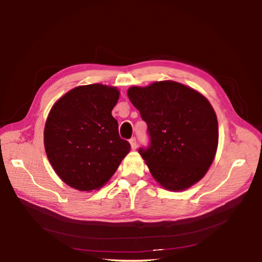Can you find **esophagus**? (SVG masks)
I'll return each instance as SVG.
<instances>
[{"label": "esophagus", "mask_w": 262, "mask_h": 262, "mask_svg": "<svg viewBox=\"0 0 262 262\" xmlns=\"http://www.w3.org/2000/svg\"><path fill=\"white\" fill-rule=\"evenodd\" d=\"M130 144L132 149H136L137 148V139L136 138H131L130 139Z\"/></svg>", "instance_id": "obj_1"}]
</instances>
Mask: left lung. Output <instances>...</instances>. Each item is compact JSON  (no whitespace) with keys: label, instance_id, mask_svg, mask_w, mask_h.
I'll use <instances>...</instances> for the list:
<instances>
[{"label":"left lung","instance_id":"left-lung-1","mask_svg":"<svg viewBox=\"0 0 262 262\" xmlns=\"http://www.w3.org/2000/svg\"><path fill=\"white\" fill-rule=\"evenodd\" d=\"M128 96L147 124L140 147L152 176L168 190H184L208 171L216 153V115L200 93L172 81L131 87Z\"/></svg>","mask_w":262,"mask_h":262}]
</instances>
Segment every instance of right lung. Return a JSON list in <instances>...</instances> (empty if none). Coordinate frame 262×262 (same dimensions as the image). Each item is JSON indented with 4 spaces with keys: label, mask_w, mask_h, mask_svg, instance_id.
<instances>
[{
    "label": "right lung",
    "mask_w": 262,
    "mask_h": 262,
    "mask_svg": "<svg viewBox=\"0 0 262 262\" xmlns=\"http://www.w3.org/2000/svg\"><path fill=\"white\" fill-rule=\"evenodd\" d=\"M118 98L115 87L78 86L51 109L45 126L46 153L58 176L74 189L100 188L130 152L112 115Z\"/></svg>",
    "instance_id": "obj_1"
}]
</instances>
